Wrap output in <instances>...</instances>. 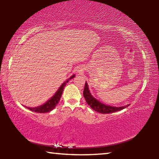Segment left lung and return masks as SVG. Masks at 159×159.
I'll list each match as a JSON object with an SVG mask.
<instances>
[{
	"instance_id": "obj_1",
	"label": "left lung",
	"mask_w": 159,
	"mask_h": 159,
	"mask_svg": "<svg viewBox=\"0 0 159 159\" xmlns=\"http://www.w3.org/2000/svg\"><path fill=\"white\" fill-rule=\"evenodd\" d=\"M83 97L85 98L86 102H87L88 105H89L91 108H92L93 110H95V111L101 113V114H110V113L120 111V110L125 109L130 105V104H128V105L124 106V107H116L106 105V104L102 103V102L98 101V99H96L95 98H93L92 95H91V93H90V90L88 89V83L86 82L85 84L84 90H83Z\"/></svg>"
}]
</instances>
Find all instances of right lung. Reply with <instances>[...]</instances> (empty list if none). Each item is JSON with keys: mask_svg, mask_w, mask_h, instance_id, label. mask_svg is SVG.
I'll use <instances>...</instances> for the list:
<instances>
[{"mask_svg": "<svg viewBox=\"0 0 159 159\" xmlns=\"http://www.w3.org/2000/svg\"><path fill=\"white\" fill-rule=\"evenodd\" d=\"M74 77H75V74L70 77L69 79L67 80H66L65 82L63 83L62 85L60 86V88L57 90V91L56 92L55 95H53V97H52L49 100L45 102V103L43 104V105L37 107H34V108H31V107H26V108L29 109V110H31V111H33L36 113H47L52 111V110L55 108L56 106H57V104L59 103V102H60V98L61 97V94L63 93V90L64 87H65L66 83H68L69 80L70 79H73Z\"/></svg>", "mask_w": 159, "mask_h": 159, "instance_id": "1", "label": "right lung"}]
</instances>
